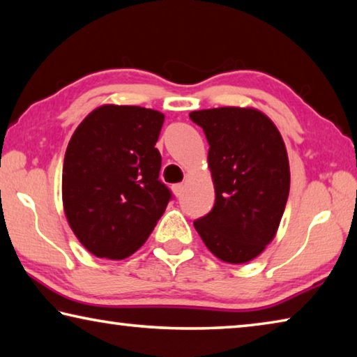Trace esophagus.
Instances as JSON below:
<instances>
[{"label":"esophagus","instance_id":"esophagus-1","mask_svg":"<svg viewBox=\"0 0 357 357\" xmlns=\"http://www.w3.org/2000/svg\"><path fill=\"white\" fill-rule=\"evenodd\" d=\"M172 190H173L174 195L181 197V195H183V192H184V184H174V185L172 187Z\"/></svg>","mask_w":357,"mask_h":357}]
</instances>
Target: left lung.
Returning <instances> with one entry per match:
<instances>
[{
  "label": "left lung",
  "mask_w": 357,
  "mask_h": 357,
  "mask_svg": "<svg viewBox=\"0 0 357 357\" xmlns=\"http://www.w3.org/2000/svg\"><path fill=\"white\" fill-rule=\"evenodd\" d=\"M209 143L215 203L193 222L204 245L225 263H249L275 238L289 193V164L279 129L252 107L192 112Z\"/></svg>",
  "instance_id": "8db88e82"
}]
</instances>
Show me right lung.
Returning <instances> with one entry per match:
<instances>
[{
    "instance_id": "right-lung-1",
    "label": "right lung",
    "mask_w": 357,
    "mask_h": 357,
    "mask_svg": "<svg viewBox=\"0 0 357 357\" xmlns=\"http://www.w3.org/2000/svg\"><path fill=\"white\" fill-rule=\"evenodd\" d=\"M164 113L105 104L75 129L63 165L69 227L93 255L124 259L144 244L170 202L154 148Z\"/></svg>"
}]
</instances>
